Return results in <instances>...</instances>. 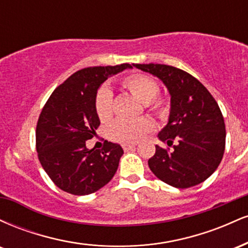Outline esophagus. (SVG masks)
I'll use <instances>...</instances> for the list:
<instances>
[{
    "label": "esophagus",
    "mask_w": 248,
    "mask_h": 248,
    "mask_svg": "<svg viewBox=\"0 0 248 248\" xmlns=\"http://www.w3.org/2000/svg\"><path fill=\"white\" fill-rule=\"evenodd\" d=\"M135 147H136L135 144H124V146H122L124 150H130V149H133V148H135Z\"/></svg>",
    "instance_id": "obj_1"
}]
</instances>
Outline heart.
Listing matches in <instances>:
<instances>
[{"label":"heart","mask_w":248,"mask_h":248,"mask_svg":"<svg viewBox=\"0 0 248 248\" xmlns=\"http://www.w3.org/2000/svg\"><path fill=\"white\" fill-rule=\"evenodd\" d=\"M124 90L130 92L139 100L144 102L148 109L154 114L164 116L168 112V104L163 98L157 95L158 84L152 77L143 73H133L121 80ZM95 113L99 120L107 122L113 116V93L107 86L98 90L94 99ZM154 129L153 122L147 118L119 119L108 128L110 140L122 144L136 143Z\"/></svg>","instance_id":"heart-1"}]
</instances>
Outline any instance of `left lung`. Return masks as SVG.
Returning a JSON list of instances; mask_svg holds the SVG:
<instances>
[{
    "label": "left lung",
    "mask_w": 248,
    "mask_h": 248,
    "mask_svg": "<svg viewBox=\"0 0 248 248\" xmlns=\"http://www.w3.org/2000/svg\"><path fill=\"white\" fill-rule=\"evenodd\" d=\"M133 65L161 79L171 96L169 121L158 139L173 149L156 146L148 161L150 170L178 189L202 183L216 171L225 150L226 130L217 101L186 71L163 64Z\"/></svg>",
    "instance_id": "8db88e82"
}]
</instances>
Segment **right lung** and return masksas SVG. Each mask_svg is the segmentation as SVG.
<instances>
[{
	"label": "right lung",
	"instance_id": "1",
	"mask_svg": "<svg viewBox=\"0 0 248 248\" xmlns=\"http://www.w3.org/2000/svg\"><path fill=\"white\" fill-rule=\"evenodd\" d=\"M132 65L93 66L77 71L59 85L43 107L36 127V149L43 169L62 191L90 195L105 186L124 154L120 144L105 141L87 149L100 120L95 113L98 88L108 77Z\"/></svg>",
	"mask_w": 248,
	"mask_h": 248
}]
</instances>
